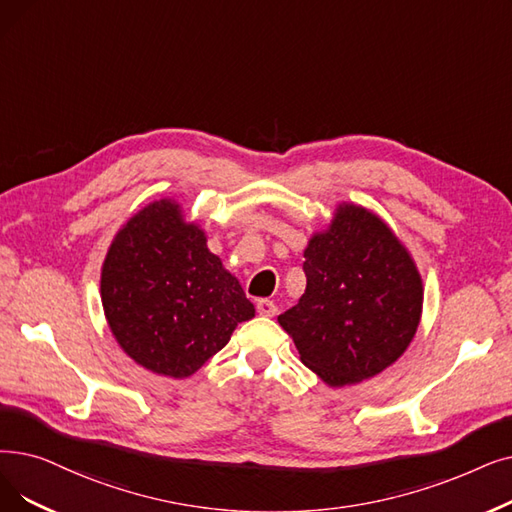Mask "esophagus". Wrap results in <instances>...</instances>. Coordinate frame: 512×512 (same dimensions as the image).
Wrapping results in <instances>:
<instances>
[{"label": "esophagus", "mask_w": 512, "mask_h": 512, "mask_svg": "<svg viewBox=\"0 0 512 512\" xmlns=\"http://www.w3.org/2000/svg\"><path fill=\"white\" fill-rule=\"evenodd\" d=\"M257 311H259V316L272 318V316H276L278 307H276L274 301H270V299H259V301H257Z\"/></svg>", "instance_id": "esophagus-1"}]
</instances>
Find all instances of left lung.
<instances>
[{
    "label": "left lung",
    "mask_w": 512,
    "mask_h": 512,
    "mask_svg": "<svg viewBox=\"0 0 512 512\" xmlns=\"http://www.w3.org/2000/svg\"><path fill=\"white\" fill-rule=\"evenodd\" d=\"M299 303L278 316L301 362L330 387L355 385L391 366L416 335L422 280L381 217L339 205L303 253Z\"/></svg>",
    "instance_id": "1"
}]
</instances>
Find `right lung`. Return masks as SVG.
I'll use <instances>...</instances> for the list:
<instances>
[{
    "mask_svg": "<svg viewBox=\"0 0 512 512\" xmlns=\"http://www.w3.org/2000/svg\"><path fill=\"white\" fill-rule=\"evenodd\" d=\"M102 307L131 360L184 379L255 316L240 282L186 224L180 205L157 201L119 230L102 265Z\"/></svg>",
    "mask_w": 512,
    "mask_h": 512,
    "instance_id": "right-lung-1",
    "label": "right lung"
}]
</instances>
